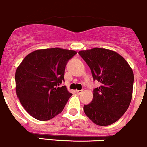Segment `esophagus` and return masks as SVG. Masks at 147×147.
<instances>
[{
	"label": "esophagus",
	"instance_id": "obj_1",
	"mask_svg": "<svg viewBox=\"0 0 147 147\" xmlns=\"http://www.w3.org/2000/svg\"><path fill=\"white\" fill-rule=\"evenodd\" d=\"M82 90H76V93L78 94H82Z\"/></svg>",
	"mask_w": 147,
	"mask_h": 147
}]
</instances>
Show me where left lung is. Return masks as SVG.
I'll return each mask as SVG.
<instances>
[{
    "instance_id": "1",
    "label": "left lung",
    "mask_w": 147,
    "mask_h": 147,
    "mask_svg": "<svg viewBox=\"0 0 147 147\" xmlns=\"http://www.w3.org/2000/svg\"><path fill=\"white\" fill-rule=\"evenodd\" d=\"M79 54L90 67L94 80L101 84L94 89L92 101L84 106V113L98 125L113 124L130 104L133 71L125 58L113 51L94 48Z\"/></svg>"
}]
</instances>
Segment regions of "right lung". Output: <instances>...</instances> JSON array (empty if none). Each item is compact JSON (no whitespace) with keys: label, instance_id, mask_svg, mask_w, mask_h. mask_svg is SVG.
Here are the masks:
<instances>
[{"label":"right lung","instance_id":"obj_1","mask_svg":"<svg viewBox=\"0 0 147 147\" xmlns=\"http://www.w3.org/2000/svg\"><path fill=\"white\" fill-rule=\"evenodd\" d=\"M77 54L60 48L40 49L24 58L15 72L16 94L22 106L33 118L41 121L61 113L72 94L64 82L67 62Z\"/></svg>","mask_w":147,"mask_h":147}]
</instances>
